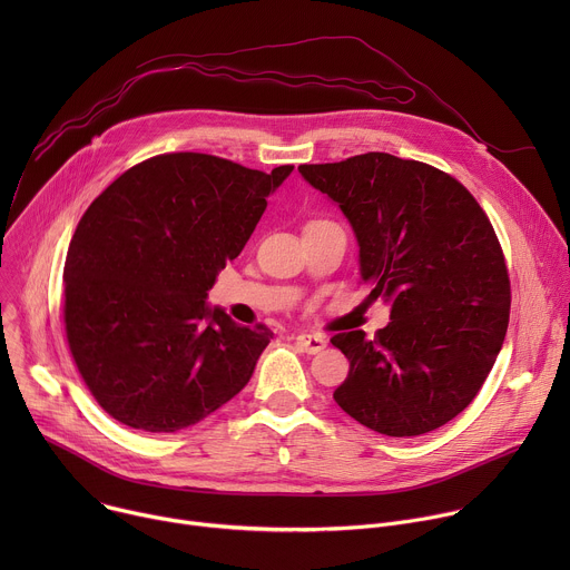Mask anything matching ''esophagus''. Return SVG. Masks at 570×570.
<instances>
[{
    "label": "esophagus",
    "instance_id": "1",
    "mask_svg": "<svg viewBox=\"0 0 570 570\" xmlns=\"http://www.w3.org/2000/svg\"><path fill=\"white\" fill-rule=\"evenodd\" d=\"M295 343L306 354H317L327 347V341H324V336H320V334H299V336H295Z\"/></svg>",
    "mask_w": 570,
    "mask_h": 570
}]
</instances>
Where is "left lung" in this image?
Segmentation results:
<instances>
[{"instance_id": "left-lung-1", "label": "left lung", "mask_w": 570, "mask_h": 570, "mask_svg": "<svg viewBox=\"0 0 570 570\" xmlns=\"http://www.w3.org/2000/svg\"><path fill=\"white\" fill-rule=\"evenodd\" d=\"M302 178L350 220L370 299L390 322L332 338L350 361L334 399L390 438L435 431L462 413L492 372L510 322V279L497 232L451 176L390 153L302 165Z\"/></svg>"}]
</instances>
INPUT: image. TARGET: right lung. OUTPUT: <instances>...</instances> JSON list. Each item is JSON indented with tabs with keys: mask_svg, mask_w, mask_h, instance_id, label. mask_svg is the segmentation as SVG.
<instances>
[{
	"mask_svg": "<svg viewBox=\"0 0 570 570\" xmlns=\"http://www.w3.org/2000/svg\"><path fill=\"white\" fill-rule=\"evenodd\" d=\"M203 153L150 157L80 218L65 262V330L101 409L146 433L212 415L250 381L273 341L240 327L207 291L291 176Z\"/></svg>",
	"mask_w": 570,
	"mask_h": 570,
	"instance_id": "add662e5",
	"label": "right lung"
}]
</instances>
